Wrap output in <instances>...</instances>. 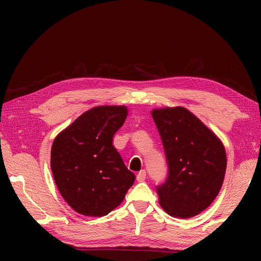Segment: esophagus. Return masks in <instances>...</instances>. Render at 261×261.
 <instances>
[{
    "mask_svg": "<svg viewBox=\"0 0 261 261\" xmlns=\"http://www.w3.org/2000/svg\"><path fill=\"white\" fill-rule=\"evenodd\" d=\"M146 170H140L139 173H138V175H137V180L138 181H143L146 179Z\"/></svg>",
    "mask_w": 261,
    "mask_h": 261,
    "instance_id": "1",
    "label": "esophagus"
}]
</instances>
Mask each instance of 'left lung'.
Returning a JSON list of instances; mask_svg holds the SVG:
<instances>
[{"label": "left lung", "instance_id": "8db88e82", "mask_svg": "<svg viewBox=\"0 0 261 261\" xmlns=\"http://www.w3.org/2000/svg\"><path fill=\"white\" fill-rule=\"evenodd\" d=\"M168 165V176L157 186L162 207L188 219L207 208L222 187L226 153L223 143L187 109L152 110Z\"/></svg>", "mask_w": 261, "mask_h": 261}]
</instances>
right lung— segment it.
<instances>
[{
    "label": "right lung",
    "instance_id": "obj_1",
    "mask_svg": "<svg viewBox=\"0 0 261 261\" xmlns=\"http://www.w3.org/2000/svg\"><path fill=\"white\" fill-rule=\"evenodd\" d=\"M127 109L96 107L55 138L50 167L62 196L77 213L104 216L123 202L136 176L113 146Z\"/></svg>",
    "mask_w": 261,
    "mask_h": 261
}]
</instances>
